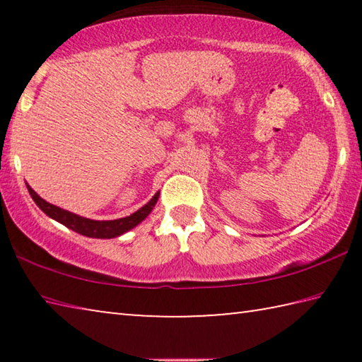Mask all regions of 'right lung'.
<instances>
[{"instance_id": "right-lung-1", "label": "right lung", "mask_w": 362, "mask_h": 362, "mask_svg": "<svg viewBox=\"0 0 362 362\" xmlns=\"http://www.w3.org/2000/svg\"><path fill=\"white\" fill-rule=\"evenodd\" d=\"M27 188L36 206H38L47 217H51L56 220V222L65 225L66 228L79 233V235L88 236V238H97V240H110V238L121 236L122 233L132 230L134 226H137L140 222H144L146 216L153 211V207H155L159 198V192H158L144 207H140L139 211H136L127 217L116 218V220H93V218L76 216V214L65 211L62 207L47 203V201L42 199L32 187L27 185Z\"/></svg>"}]
</instances>
